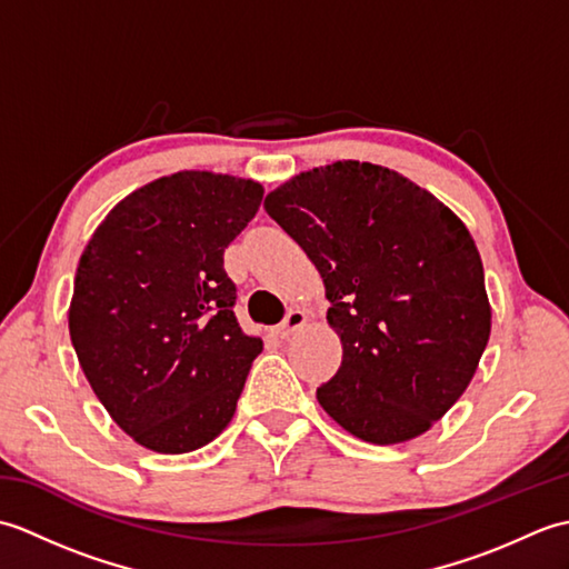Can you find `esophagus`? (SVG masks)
Instances as JSON below:
<instances>
[{
    "instance_id": "esophagus-1",
    "label": "esophagus",
    "mask_w": 569,
    "mask_h": 569,
    "mask_svg": "<svg viewBox=\"0 0 569 569\" xmlns=\"http://www.w3.org/2000/svg\"><path fill=\"white\" fill-rule=\"evenodd\" d=\"M308 322V316H306V310H300V308H293L291 312H288V316L283 318V322L278 325L276 328V332H278V337H291L293 332H298L300 328H303V325Z\"/></svg>"
}]
</instances>
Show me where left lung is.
<instances>
[{"mask_svg":"<svg viewBox=\"0 0 569 569\" xmlns=\"http://www.w3.org/2000/svg\"><path fill=\"white\" fill-rule=\"evenodd\" d=\"M263 208L322 276L342 365L318 389L371 445L430 430L467 391L491 332L485 266L465 222L386 166L335 161L286 180Z\"/></svg>","mask_w":569,"mask_h":569,"instance_id":"left-lung-1","label":"left lung"}]
</instances>
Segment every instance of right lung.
<instances>
[{
  "mask_svg": "<svg viewBox=\"0 0 569 569\" xmlns=\"http://www.w3.org/2000/svg\"><path fill=\"white\" fill-rule=\"evenodd\" d=\"M261 198L251 178L178 171L119 200L82 251L70 342L107 413L147 450L192 452L234 416L263 342L239 328L222 257Z\"/></svg>",
  "mask_w": 569,
  "mask_h": 569,
  "instance_id": "right-lung-1",
  "label": "right lung"
}]
</instances>
